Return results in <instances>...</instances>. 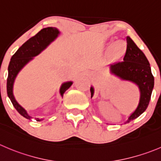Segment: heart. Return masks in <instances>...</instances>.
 Listing matches in <instances>:
<instances>
[{
  "label": "heart",
  "instance_id": "b5f03b06",
  "mask_svg": "<svg viewBox=\"0 0 161 161\" xmlns=\"http://www.w3.org/2000/svg\"><path fill=\"white\" fill-rule=\"evenodd\" d=\"M124 50V46L121 42H117L111 48V53L115 57H119L123 53Z\"/></svg>",
  "mask_w": 161,
  "mask_h": 161
}]
</instances>
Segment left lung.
Here are the masks:
<instances>
[{"mask_svg": "<svg viewBox=\"0 0 161 161\" xmlns=\"http://www.w3.org/2000/svg\"><path fill=\"white\" fill-rule=\"evenodd\" d=\"M127 39V50L124 60L111 65V71L124 80L135 82L141 92L140 101L136 110L130 115L127 123L138 118L146 111L149 105L154 86V77L147 58L142 51L137 46L129 36ZM91 97L93 94V87L90 88Z\"/></svg>", "mask_w": 161, "mask_h": 161, "instance_id": "1", "label": "left lung"}]
</instances>
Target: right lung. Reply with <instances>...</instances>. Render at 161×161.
I'll list each match as a JSON object with an SVG mask.
<instances>
[{"label":"right lung","mask_w":161,"mask_h":161,"mask_svg":"<svg viewBox=\"0 0 161 161\" xmlns=\"http://www.w3.org/2000/svg\"><path fill=\"white\" fill-rule=\"evenodd\" d=\"M59 31L55 27H47L41 30L37 34L33 36L15 52L12 57L10 63L8 65V75L7 79V93L10 98L12 104L16 109L17 112L25 117L26 119H31V117L26 113L25 109H23L15 101L12 93L13 82L19 71L23 68L25 64L28 63L33 57L40 53L51 42H53L58 36ZM72 82H68L64 83L60 87V94L64 96V92L71 86ZM37 121L42 119H36Z\"/></svg>","instance_id":"obj_1"}]
</instances>
